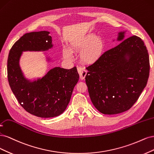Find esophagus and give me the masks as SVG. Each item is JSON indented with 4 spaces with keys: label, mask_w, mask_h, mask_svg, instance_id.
Returning a JSON list of instances; mask_svg holds the SVG:
<instances>
[{
    "label": "esophagus",
    "mask_w": 154,
    "mask_h": 154,
    "mask_svg": "<svg viewBox=\"0 0 154 154\" xmlns=\"http://www.w3.org/2000/svg\"><path fill=\"white\" fill-rule=\"evenodd\" d=\"M77 70H78V73L79 74V75H80L81 79L83 80V79H85L86 75V73H87V72H86V70H85V69L82 68V67H78L77 68Z\"/></svg>",
    "instance_id": "1"
}]
</instances>
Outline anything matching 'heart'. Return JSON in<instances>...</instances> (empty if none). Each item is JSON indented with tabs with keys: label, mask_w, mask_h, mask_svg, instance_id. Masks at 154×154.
Instances as JSON below:
<instances>
[{
	"label": "heart",
	"mask_w": 154,
	"mask_h": 154,
	"mask_svg": "<svg viewBox=\"0 0 154 154\" xmlns=\"http://www.w3.org/2000/svg\"><path fill=\"white\" fill-rule=\"evenodd\" d=\"M105 43L103 39L96 34L90 33L73 39L70 42V49L72 51L82 52L81 59L84 63L92 64L96 63L102 56ZM64 57L70 59L72 52L67 48H63Z\"/></svg>",
	"instance_id": "heart-1"
}]
</instances>
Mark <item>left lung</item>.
Returning a JSON list of instances; mask_svg holds the SVG:
<instances>
[{"mask_svg": "<svg viewBox=\"0 0 154 154\" xmlns=\"http://www.w3.org/2000/svg\"><path fill=\"white\" fill-rule=\"evenodd\" d=\"M104 52L86 67L85 80L91 100L104 115H115L129 109L140 97L149 77V56L142 39L132 36Z\"/></svg>", "mask_w": 154, "mask_h": 154, "instance_id": "1", "label": "left lung"}]
</instances>
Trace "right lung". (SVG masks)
Returning a JSON list of instances; mask_svg holds the SVG:
<instances>
[{"mask_svg":"<svg viewBox=\"0 0 154 154\" xmlns=\"http://www.w3.org/2000/svg\"><path fill=\"white\" fill-rule=\"evenodd\" d=\"M49 33L43 31L25 34L14 43L8 59V82L14 96L27 112L41 118L57 116L65 111L79 78L75 66L70 70L55 67L34 81L24 77L19 64L22 52L51 48Z\"/></svg>","mask_w":154,"mask_h":154,"instance_id":"1","label":"right lung"}]
</instances>
